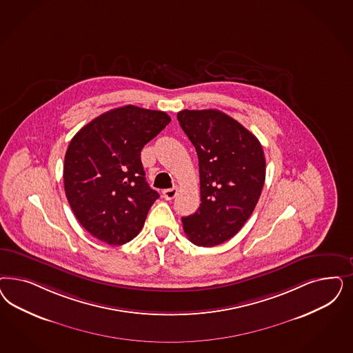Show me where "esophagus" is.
<instances>
[{"instance_id": "1", "label": "esophagus", "mask_w": 353, "mask_h": 353, "mask_svg": "<svg viewBox=\"0 0 353 353\" xmlns=\"http://www.w3.org/2000/svg\"><path fill=\"white\" fill-rule=\"evenodd\" d=\"M179 192V187H172V188H169V190H165L162 194H163V197H165V200H172L176 194Z\"/></svg>"}]
</instances>
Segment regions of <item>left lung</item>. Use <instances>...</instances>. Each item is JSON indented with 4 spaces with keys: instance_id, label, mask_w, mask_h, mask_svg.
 <instances>
[{
    "instance_id": "8db88e82",
    "label": "left lung",
    "mask_w": 353,
    "mask_h": 353,
    "mask_svg": "<svg viewBox=\"0 0 353 353\" xmlns=\"http://www.w3.org/2000/svg\"><path fill=\"white\" fill-rule=\"evenodd\" d=\"M178 121L197 152L201 196L196 213L183 216V230L199 247L219 245L239 232L260 199L266 174L262 145L216 109H185Z\"/></svg>"
}]
</instances>
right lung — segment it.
<instances>
[{
	"label": "right lung",
	"instance_id": "obj_1",
	"mask_svg": "<svg viewBox=\"0 0 353 353\" xmlns=\"http://www.w3.org/2000/svg\"><path fill=\"white\" fill-rule=\"evenodd\" d=\"M170 121L165 112L127 105L99 115L70 141L65 192L80 225L94 238L122 245L144 226L159 194L145 181L140 152Z\"/></svg>",
	"mask_w": 353,
	"mask_h": 353
}]
</instances>
